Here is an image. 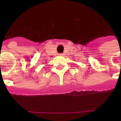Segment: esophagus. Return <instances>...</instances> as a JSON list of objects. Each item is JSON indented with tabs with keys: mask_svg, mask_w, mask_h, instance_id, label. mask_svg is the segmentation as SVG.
I'll list each match as a JSON object with an SVG mask.
<instances>
[{
	"mask_svg": "<svg viewBox=\"0 0 121 121\" xmlns=\"http://www.w3.org/2000/svg\"><path fill=\"white\" fill-rule=\"evenodd\" d=\"M59 55H60V56H63V54H59Z\"/></svg>",
	"mask_w": 121,
	"mask_h": 121,
	"instance_id": "1",
	"label": "esophagus"
}]
</instances>
